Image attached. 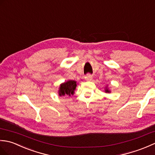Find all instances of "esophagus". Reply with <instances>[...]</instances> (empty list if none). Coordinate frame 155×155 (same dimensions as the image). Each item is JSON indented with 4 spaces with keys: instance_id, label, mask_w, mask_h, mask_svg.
<instances>
[{
    "instance_id": "esophagus-1",
    "label": "esophagus",
    "mask_w": 155,
    "mask_h": 155,
    "mask_svg": "<svg viewBox=\"0 0 155 155\" xmlns=\"http://www.w3.org/2000/svg\"><path fill=\"white\" fill-rule=\"evenodd\" d=\"M92 78H93V77H92L91 75H87L85 78V80H87V81H91L92 80Z\"/></svg>"
}]
</instances>
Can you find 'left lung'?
Returning a JSON list of instances; mask_svg holds the SVG:
<instances>
[{"label": "left lung", "mask_w": 155, "mask_h": 155, "mask_svg": "<svg viewBox=\"0 0 155 155\" xmlns=\"http://www.w3.org/2000/svg\"><path fill=\"white\" fill-rule=\"evenodd\" d=\"M105 93H111V90H110V89L107 87V86L105 87Z\"/></svg>", "instance_id": "1"}]
</instances>
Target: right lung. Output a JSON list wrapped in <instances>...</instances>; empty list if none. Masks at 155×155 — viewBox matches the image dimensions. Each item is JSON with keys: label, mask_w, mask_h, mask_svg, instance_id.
Instances as JSON below:
<instances>
[{"label": "right lung", "mask_w": 155, "mask_h": 155, "mask_svg": "<svg viewBox=\"0 0 155 155\" xmlns=\"http://www.w3.org/2000/svg\"><path fill=\"white\" fill-rule=\"evenodd\" d=\"M77 87V82L74 80H68L61 84L58 90V95L61 96H71L74 94Z\"/></svg>", "instance_id": "1"}]
</instances>
